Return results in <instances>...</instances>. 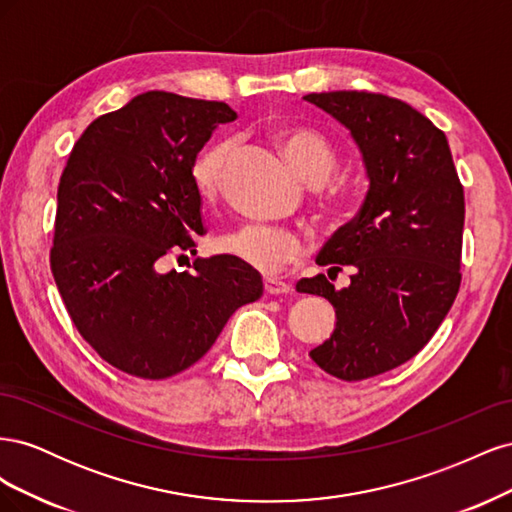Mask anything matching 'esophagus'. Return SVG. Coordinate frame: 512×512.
<instances>
[{"mask_svg": "<svg viewBox=\"0 0 512 512\" xmlns=\"http://www.w3.org/2000/svg\"><path fill=\"white\" fill-rule=\"evenodd\" d=\"M292 288H290V284H286V282H282V280H265V292L267 294H288Z\"/></svg>", "mask_w": 512, "mask_h": 512, "instance_id": "1", "label": "esophagus"}]
</instances>
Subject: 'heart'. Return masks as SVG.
<instances>
[{"instance_id":"obj_1","label":"heart","mask_w":512,"mask_h":512,"mask_svg":"<svg viewBox=\"0 0 512 512\" xmlns=\"http://www.w3.org/2000/svg\"><path fill=\"white\" fill-rule=\"evenodd\" d=\"M288 162L309 183H322L337 166V153L333 145L320 132L309 128H284L277 134ZM232 143L220 138L200 149L190 164V181L196 194L203 200H213L220 194L226 164L230 158ZM333 207H337V198ZM218 250L228 254L241 265L258 273L275 275L288 262L297 260L305 252V241L297 230L271 224H243L232 228L218 239Z\"/></svg>"}]
</instances>
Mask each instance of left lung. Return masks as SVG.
Listing matches in <instances>:
<instances>
[{
    "label": "left lung",
    "mask_w": 512,
    "mask_h": 512,
    "mask_svg": "<svg viewBox=\"0 0 512 512\" xmlns=\"http://www.w3.org/2000/svg\"><path fill=\"white\" fill-rule=\"evenodd\" d=\"M303 100L346 126L369 190L361 211L322 247L329 276L348 266L351 286L305 277L299 292L335 307V331L309 352L327 374L354 382L410 361L451 309L461 284L466 200L442 130L410 104L369 91H324Z\"/></svg>",
    "instance_id": "8db88e82"
}]
</instances>
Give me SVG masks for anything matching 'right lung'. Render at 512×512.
I'll return each mask as SVG.
<instances>
[{
    "mask_svg": "<svg viewBox=\"0 0 512 512\" xmlns=\"http://www.w3.org/2000/svg\"><path fill=\"white\" fill-rule=\"evenodd\" d=\"M224 102L147 91L91 121L57 188L51 271L68 314L106 363L145 380L192 367L228 318L260 299L258 271L232 256L162 271L205 235L190 164Z\"/></svg>",
    "mask_w": 512,
    "mask_h": 512,
    "instance_id": "1",
    "label": "right lung"
}]
</instances>
